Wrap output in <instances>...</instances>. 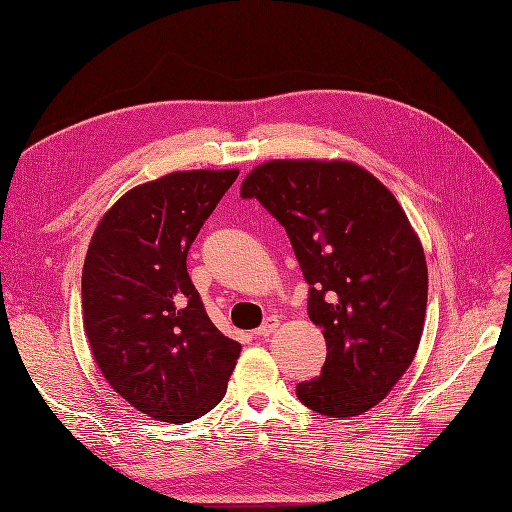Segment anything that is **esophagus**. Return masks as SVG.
Masks as SVG:
<instances>
[{
    "label": "esophagus",
    "mask_w": 512,
    "mask_h": 512,
    "mask_svg": "<svg viewBox=\"0 0 512 512\" xmlns=\"http://www.w3.org/2000/svg\"><path fill=\"white\" fill-rule=\"evenodd\" d=\"M277 326H279L277 317H269V320H264V324H262L258 330H254V337H256V339H267V337H271V334L277 330Z\"/></svg>",
    "instance_id": "1"
}]
</instances>
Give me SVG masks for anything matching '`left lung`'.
Here are the masks:
<instances>
[{"mask_svg": "<svg viewBox=\"0 0 512 512\" xmlns=\"http://www.w3.org/2000/svg\"><path fill=\"white\" fill-rule=\"evenodd\" d=\"M243 199L286 228L307 279L311 322L326 339L320 377L296 396L326 417H356L407 373L424 332L428 267L396 197L349 161H269Z\"/></svg>", "mask_w": 512, "mask_h": 512, "instance_id": "8db88e82", "label": "left lung"}]
</instances>
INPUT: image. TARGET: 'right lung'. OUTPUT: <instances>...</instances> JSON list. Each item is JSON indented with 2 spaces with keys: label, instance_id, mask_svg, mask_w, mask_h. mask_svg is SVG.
<instances>
[{
  "label": "right lung",
  "instance_id": "1",
  "mask_svg": "<svg viewBox=\"0 0 512 512\" xmlns=\"http://www.w3.org/2000/svg\"><path fill=\"white\" fill-rule=\"evenodd\" d=\"M237 169L173 171L122 195L97 224L82 269L93 358L131 407L188 424L226 394L241 345L211 324L186 271L201 226Z\"/></svg>",
  "mask_w": 512,
  "mask_h": 512
}]
</instances>
